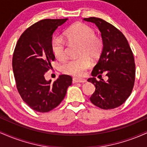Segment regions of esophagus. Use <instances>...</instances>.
I'll list each match as a JSON object with an SVG mask.
<instances>
[{
	"instance_id": "34e87169",
	"label": "esophagus",
	"mask_w": 147,
	"mask_h": 147,
	"mask_svg": "<svg viewBox=\"0 0 147 147\" xmlns=\"http://www.w3.org/2000/svg\"><path fill=\"white\" fill-rule=\"evenodd\" d=\"M72 82L73 83H85L86 82V79H77V78H73L72 79Z\"/></svg>"
}]
</instances>
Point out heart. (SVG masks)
Segmentation results:
<instances>
[{"label": "heart", "mask_w": 147, "mask_h": 147, "mask_svg": "<svg viewBox=\"0 0 147 147\" xmlns=\"http://www.w3.org/2000/svg\"><path fill=\"white\" fill-rule=\"evenodd\" d=\"M69 41L79 43L77 59H72L61 65L63 73L82 77L87 69L90 68L91 61H95L100 57L104 48V42L100 36L95 34V30L84 23H75L65 32ZM51 48L53 53L59 60L65 59L67 57L65 41L61 37L52 38Z\"/></svg>", "instance_id": "b5f03b06"}]
</instances>
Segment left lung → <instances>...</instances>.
<instances>
[{
  "mask_svg": "<svg viewBox=\"0 0 147 147\" xmlns=\"http://www.w3.org/2000/svg\"><path fill=\"white\" fill-rule=\"evenodd\" d=\"M84 21L92 22L102 33L104 48L100 58L88 79L95 85V91L90 102L102 109L109 110L121 106L132 92L136 79L134 57L127 39L117 28L102 19L90 17ZM103 72L109 77L105 82L95 78Z\"/></svg>",
  "mask_w": 147,
  "mask_h": 147,
  "instance_id": "8db88e82",
  "label": "left lung"
}]
</instances>
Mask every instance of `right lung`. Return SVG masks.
<instances>
[{
	"label": "right lung",
	"instance_id": "obj_1",
	"mask_svg": "<svg viewBox=\"0 0 147 147\" xmlns=\"http://www.w3.org/2000/svg\"><path fill=\"white\" fill-rule=\"evenodd\" d=\"M67 20L47 18L36 22L23 32L15 47L12 68L16 88L22 99L37 112H49L59 105L72 84L70 75H60L53 83L44 77L55 59L52 34Z\"/></svg>",
	"mask_w": 147,
	"mask_h": 147
}]
</instances>
